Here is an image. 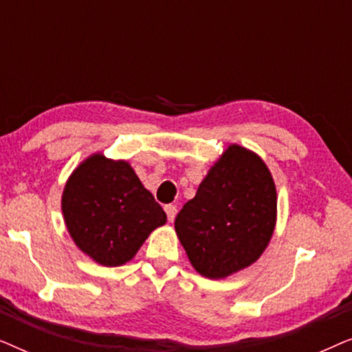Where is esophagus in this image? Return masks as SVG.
Segmentation results:
<instances>
[{
    "label": "esophagus",
    "mask_w": 352,
    "mask_h": 352,
    "mask_svg": "<svg viewBox=\"0 0 352 352\" xmlns=\"http://www.w3.org/2000/svg\"><path fill=\"white\" fill-rule=\"evenodd\" d=\"M165 211H166V216H168V221H173L176 218V213H177V208L175 205H166L165 206Z\"/></svg>",
    "instance_id": "1"
}]
</instances>
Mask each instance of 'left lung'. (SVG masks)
I'll return each instance as SVG.
<instances>
[{"label": "left lung", "mask_w": 352, "mask_h": 352, "mask_svg": "<svg viewBox=\"0 0 352 352\" xmlns=\"http://www.w3.org/2000/svg\"><path fill=\"white\" fill-rule=\"evenodd\" d=\"M276 214V184L266 163L234 144L182 206L175 228L195 271L224 278L261 256Z\"/></svg>", "instance_id": "1"}]
</instances>
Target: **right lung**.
Returning <instances> with one entry per match:
<instances>
[{"label":"right lung","mask_w":352,"mask_h":352,"mask_svg":"<svg viewBox=\"0 0 352 352\" xmlns=\"http://www.w3.org/2000/svg\"><path fill=\"white\" fill-rule=\"evenodd\" d=\"M62 213L76 247L102 266L129 261L166 213L126 162L85 160L67 181Z\"/></svg>","instance_id":"add662e5"}]
</instances>
